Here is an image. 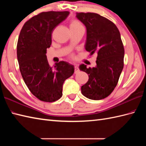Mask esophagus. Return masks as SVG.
<instances>
[{
  "instance_id": "1",
  "label": "esophagus",
  "mask_w": 146,
  "mask_h": 146,
  "mask_svg": "<svg viewBox=\"0 0 146 146\" xmlns=\"http://www.w3.org/2000/svg\"><path fill=\"white\" fill-rule=\"evenodd\" d=\"M79 71H80V70H79L78 66H77V65H75V74L78 73L79 72Z\"/></svg>"
}]
</instances>
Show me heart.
I'll use <instances>...</instances> for the list:
<instances>
[{
	"mask_svg": "<svg viewBox=\"0 0 146 146\" xmlns=\"http://www.w3.org/2000/svg\"><path fill=\"white\" fill-rule=\"evenodd\" d=\"M70 28H78V27H83L82 24L77 19H72L70 21Z\"/></svg>",
	"mask_w": 146,
	"mask_h": 146,
	"instance_id": "obj_1",
	"label": "heart"
}]
</instances>
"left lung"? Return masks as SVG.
I'll return each instance as SVG.
<instances>
[{"label":"left lung","instance_id":"left-lung-1","mask_svg":"<svg viewBox=\"0 0 146 146\" xmlns=\"http://www.w3.org/2000/svg\"><path fill=\"white\" fill-rule=\"evenodd\" d=\"M76 17L86 27V50L97 53V66L80 70L88 75L82 86V94L89 99L102 100L109 96L117 85L123 68L124 48L119 29L113 23L93 12L77 13Z\"/></svg>","mask_w":146,"mask_h":146}]
</instances>
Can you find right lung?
<instances>
[{
    "label": "right lung",
    "instance_id": "right-lung-1",
    "mask_svg": "<svg viewBox=\"0 0 146 146\" xmlns=\"http://www.w3.org/2000/svg\"><path fill=\"white\" fill-rule=\"evenodd\" d=\"M69 14L68 11L41 12L26 22L19 36L17 56L21 75L32 94L43 102L60 99L64 82L74 73L73 65L66 61L51 67L46 54L51 44L52 31Z\"/></svg>",
    "mask_w": 146,
    "mask_h": 146
}]
</instances>
